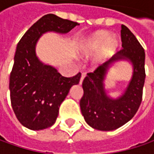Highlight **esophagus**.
<instances>
[{
    "instance_id": "obj_1",
    "label": "esophagus",
    "mask_w": 154,
    "mask_h": 154,
    "mask_svg": "<svg viewBox=\"0 0 154 154\" xmlns=\"http://www.w3.org/2000/svg\"><path fill=\"white\" fill-rule=\"evenodd\" d=\"M86 76V73H82L81 74V78H80V84L81 85L82 84V81H83V80L85 79V77Z\"/></svg>"
}]
</instances>
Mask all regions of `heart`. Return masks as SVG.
I'll return each instance as SVG.
<instances>
[{
  "label": "heart",
  "instance_id": "b5f03b06",
  "mask_svg": "<svg viewBox=\"0 0 154 154\" xmlns=\"http://www.w3.org/2000/svg\"><path fill=\"white\" fill-rule=\"evenodd\" d=\"M106 32H96L83 38L78 45V54L80 56H88L100 50L93 62L98 65L111 56L117 48L118 41L115 37H109Z\"/></svg>",
  "mask_w": 154,
  "mask_h": 154
}]
</instances>
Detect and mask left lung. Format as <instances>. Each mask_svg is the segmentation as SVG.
Masks as SVG:
<instances>
[{"label": "left lung", "instance_id": "8db88e82", "mask_svg": "<svg viewBox=\"0 0 154 154\" xmlns=\"http://www.w3.org/2000/svg\"><path fill=\"white\" fill-rule=\"evenodd\" d=\"M121 51L109 61L88 73L83 80L84 94L80 99L81 113L86 123L95 129L111 131L131 120L142 100L145 83V51L130 30L122 25ZM128 60L133 66V74L126 89L116 99L108 96L104 80L113 63Z\"/></svg>", "mask_w": 154, "mask_h": 154}]
</instances>
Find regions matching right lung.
<instances>
[{
  "label": "right lung",
  "mask_w": 154,
  "mask_h": 154,
  "mask_svg": "<svg viewBox=\"0 0 154 154\" xmlns=\"http://www.w3.org/2000/svg\"><path fill=\"white\" fill-rule=\"evenodd\" d=\"M77 25L55 14H46L29 28L17 45L10 74V99L17 119L29 129L51 127L61 103L81 77L80 73L63 77L56 68L41 62L36 54L37 43L44 33L66 34Z\"/></svg>",
  "instance_id": "1"
}]
</instances>
